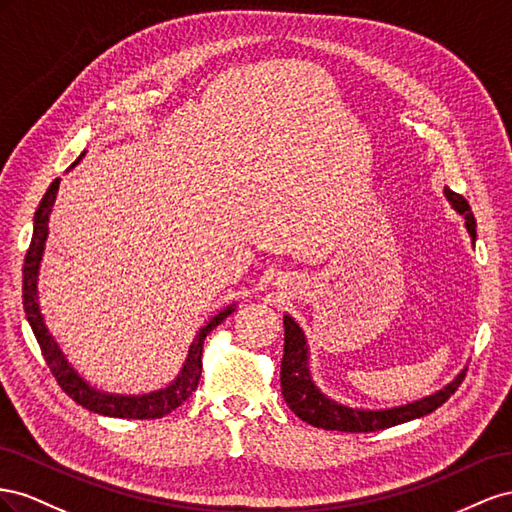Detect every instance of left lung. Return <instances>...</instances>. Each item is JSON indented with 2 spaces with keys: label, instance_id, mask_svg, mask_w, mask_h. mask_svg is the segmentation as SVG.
<instances>
[{
  "label": "left lung",
  "instance_id": "8db88e82",
  "mask_svg": "<svg viewBox=\"0 0 512 512\" xmlns=\"http://www.w3.org/2000/svg\"><path fill=\"white\" fill-rule=\"evenodd\" d=\"M446 197L450 199L452 206H455L461 214H465V227H467V231H470L472 240H476V221H474L470 203L465 201L463 195H459L455 191H448V188H446ZM283 326H285V349H283V360H281L283 397H285L291 412L317 429L371 433V431L401 425V422L435 412L437 407L450 399V394H455V390L465 379V371H463L455 379V382H450L444 390L435 392V394H431V397L422 399V401L403 405V407H394V410H384V412L352 410V407H343L339 403L326 399L324 394H321L313 386L309 367H306V360L309 358H306L304 334H302L300 326L289 315L283 319Z\"/></svg>",
  "mask_w": 512,
  "mask_h": 512
}]
</instances>
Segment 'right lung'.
<instances>
[{"mask_svg":"<svg viewBox=\"0 0 512 512\" xmlns=\"http://www.w3.org/2000/svg\"><path fill=\"white\" fill-rule=\"evenodd\" d=\"M57 188H60V178L53 180L49 191L38 203V210L34 216V236L29 242V248L25 253V264H23V309L27 315L29 326L34 330V337L40 345L42 358H45L47 367L51 369L57 384L68 394V397L79 403L81 407L96 414H105L113 418H135V420H150L160 418L175 407H180L191 394L195 392L199 377H201V356H203V341H206L208 334L227 319L233 313V306L218 313L214 319H210L208 326H203L193 341L191 349H188V358L182 369V375L175 379L171 386L165 390H158L152 394H143V397H113V394H102L94 388L87 386L83 379L70 369V364L62 356L60 349H57L51 334L47 332L45 324H42L40 309H38V296H36V274H38V261L42 255V246L47 240V227H49V214L55 203Z\"/></svg>","mask_w":512,"mask_h":512,"instance_id":"right-lung-1","label":"right lung"}]
</instances>
